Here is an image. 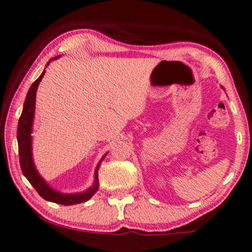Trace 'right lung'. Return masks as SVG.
Returning a JSON list of instances; mask_svg holds the SVG:
<instances>
[{
	"label": "right lung",
	"mask_w": 252,
	"mask_h": 252,
	"mask_svg": "<svg viewBox=\"0 0 252 252\" xmlns=\"http://www.w3.org/2000/svg\"><path fill=\"white\" fill-rule=\"evenodd\" d=\"M59 58L56 57L50 59L55 61V59ZM47 63V66L49 65ZM46 66V67H47ZM45 75V70L42 74L39 76L37 81H34L32 85L28 91V94L26 96L25 104H23V110L21 113V117L19 119L18 123V146H19V156H20V166H21L22 173L25 177L29 181V183L34 187V189L38 191V194L46 201L57 203V204L62 205H74L79 204V203L86 202L96 193L98 189V168L103 159L105 158L106 154L103 156L101 160L97 163L96 169H95L94 174V183L89 189H86L83 193H75V194H63L59 193V191L55 190L48 185L45 179L40 176L39 173L35 169V166L33 163L32 159V148H31V143H32V138H31V133H32V125H33V117H34V109H35V93H37V89L39 86L40 82Z\"/></svg>",
	"instance_id": "obj_1"
}]
</instances>
